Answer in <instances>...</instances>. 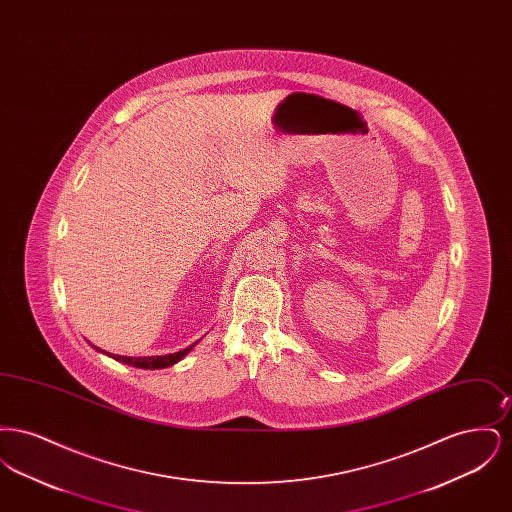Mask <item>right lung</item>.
<instances>
[{
    "mask_svg": "<svg viewBox=\"0 0 512 512\" xmlns=\"http://www.w3.org/2000/svg\"><path fill=\"white\" fill-rule=\"evenodd\" d=\"M194 345H190V347H186V349H182V351H178V353L155 355V357H124V355H113V353H107V355H109V357H113V359H115V361H119V363H124V365L136 366V368H149V370H153V368H167V366H172L174 363L182 361V359L192 351V347H194ZM96 349H98V347H96Z\"/></svg>",
    "mask_w": 512,
    "mask_h": 512,
    "instance_id": "obj_1",
    "label": "right lung"
}]
</instances>
